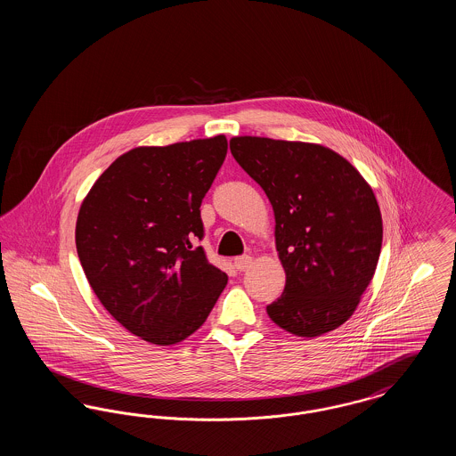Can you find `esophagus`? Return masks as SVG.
<instances>
[{"mask_svg": "<svg viewBox=\"0 0 456 456\" xmlns=\"http://www.w3.org/2000/svg\"><path fill=\"white\" fill-rule=\"evenodd\" d=\"M251 263H253V258H251L249 255H242V256H238V258L234 260V265H236V268H238L239 272L248 270V268L251 266Z\"/></svg>", "mask_w": 456, "mask_h": 456, "instance_id": "1", "label": "esophagus"}]
</instances>
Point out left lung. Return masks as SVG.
I'll return each mask as SVG.
<instances>
[{"label":"left lung","mask_w":456,"mask_h":456,"mask_svg":"<svg viewBox=\"0 0 456 456\" xmlns=\"http://www.w3.org/2000/svg\"><path fill=\"white\" fill-rule=\"evenodd\" d=\"M231 152L275 214L285 289L266 305L268 316L307 338L344 325L381 253L383 220L370 186L342 155L314 143L236 136Z\"/></svg>","instance_id":"obj_1"}]
</instances>
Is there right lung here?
<instances>
[{
    "label": "right lung",
    "instance_id": "1",
    "mask_svg": "<svg viewBox=\"0 0 456 456\" xmlns=\"http://www.w3.org/2000/svg\"><path fill=\"white\" fill-rule=\"evenodd\" d=\"M227 155L224 134L138 147L95 181L77 253L99 301L133 335L173 346L205 323L227 275L207 260L201 200Z\"/></svg>",
    "mask_w": 456,
    "mask_h": 456
}]
</instances>
